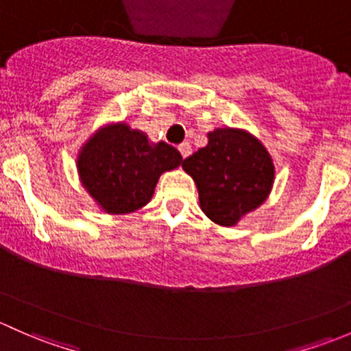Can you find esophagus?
Masks as SVG:
<instances>
[{
    "label": "esophagus",
    "instance_id": "esophagus-1",
    "mask_svg": "<svg viewBox=\"0 0 351 351\" xmlns=\"http://www.w3.org/2000/svg\"><path fill=\"white\" fill-rule=\"evenodd\" d=\"M179 152H180V155H182V158H186V157H189L191 152H193V149H191L189 143H180Z\"/></svg>",
    "mask_w": 351,
    "mask_h": 351
}]
</instances>
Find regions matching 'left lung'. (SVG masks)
<instances>
[{"label":"left lung","instance_id":"1","mask_svg":"<svg viewBox=\"0 0 351 351\" xmlns=\"http://www.w3.org/2000/svg\"><path fill=\"white\" fill-rule=\"evenodd\" d=\"M194 179L199 206L219 226H234L265 202L274 186L276 167L269 150L241 128H216L208 145L182 162Z\"/></svg>","mask_w":351,"mask_h":351}]
</instances>
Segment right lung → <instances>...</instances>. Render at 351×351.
Here are the masks:
<instances>
[{"mask_svg":"<svg viewBox=\"0 0 351 351\" xmlns=\"http://www.w3.org/2000/svg\"><path fill=\"white\" fill-rule=\"evenodd\" d=\"M180 164L179 150L150 142L125 121L96 130L75 160L79 180L108 215H128L149 204L160 176Z\"/></svg>","mask_w":351,"mask_h":351,"instance_id":"right-lung-1","label":"right lung"}]
</instances>
